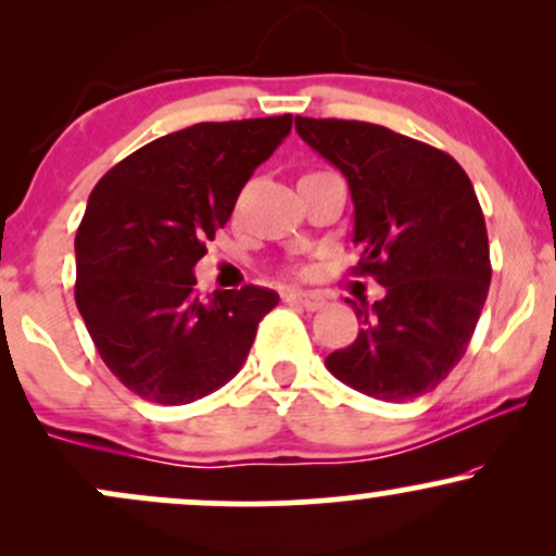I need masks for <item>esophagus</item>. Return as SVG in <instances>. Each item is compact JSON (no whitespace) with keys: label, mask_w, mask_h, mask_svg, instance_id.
<instances>
[{"label":"esophagus","mask_w":556,"mask_h":556,"mask_svg":"<svg viewBox=\"0 0 556 556\" xmlns=\"http://www.w3.org/2000/svg\"><path fill=\"white\" fill-rule=\"evenodd\" d=\"M285 300L292 305H300V308L305 311H321L324 305H327V300L321 295H316V292H303V290H290L285 295Z\"/></svg>","instance_id":"34e87169"}]
</instances>
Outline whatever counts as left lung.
<instances>
[{
	"label": "left lung",
	"mask_w": 556,
	"mask_h": 556,
	"mask_svg": "<svg viewBox=\"0 0 556 556\" xmlns=\"http://www.w3.org/2000/svg\"><path fill=\"white\" fill-rule=\"evenodd\" d=\"M342 172L355 206L358 274L387 295L355 305L361 331L327 368L384 402L431 392L460 363L489 295V235L473 185L444 151L358 119L295 117Z\"/></svg>",
	"instance_id": "obj_1"
}]
</instances>
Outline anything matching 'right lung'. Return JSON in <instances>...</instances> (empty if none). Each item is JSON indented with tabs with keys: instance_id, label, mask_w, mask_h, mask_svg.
<instances>
[{
	"instance_id": "right-lung-1",
	"label": "right lung",
	"mask_w": 556,
	"mask_h": 556,
	"mask_svg": "<svg viewBox=\"0 0 556 556\" xmlns=\"http://www.w3.org/2000/svg\"><path fill=\"white\" fill-rule=\"evenodd\" d=\"M292 114L198 123L151 140L96 182L75 235V303L101 361L138 397L188 405L227 384L279 295H195L193 266Z\"/></svg>"
}]
</instances>
